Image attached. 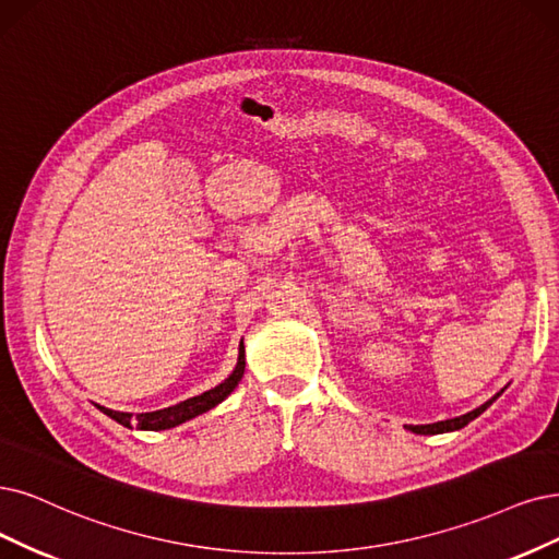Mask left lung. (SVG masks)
<instances>
[{"label": "left lung", "instance_id": "8db88e82", "mask_svg": "<svg viewBox=\"0 0 559 559\" xmlns=\"http://www.w3.org/2000/svg\"><path fill=\"white\" fill-rule=\"evenodd\" d=\"M504 391V389H502ZM502 391L500 394H495L490 401H486L481 407H477V409H472V412H467V415H463V417H456V419H447V421H438V424H426V426H407L412 432H417V436H438V432H451V430H461L463 426H467L472 419H477L481 412H486L495 401H498L500 396H502Z\"/></svg>", "mask_w": 559, "mask_h": 559}]
</instances>
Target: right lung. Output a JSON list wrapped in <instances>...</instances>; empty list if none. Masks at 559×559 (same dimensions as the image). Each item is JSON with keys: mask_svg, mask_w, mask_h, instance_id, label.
I'll use <instances>...</instances> for the list:
<instances>
[{"mask_svg": "<svg viewBox=\"0 0 559 559\" xmlns=\"http://www.w3.org/2000/svg\"><path fill=\"white\" fill-rule=\"evenodd\" d=\"M243 368H246V359H243V347H239V359H237V366L230 373V378H225L221 384H216L214 389L204 391V394L200 396H193V399H186L173 407H163V409H156V412H142V415H131V412H117V409H108V407H100L103 415H108L110 419H115L117 424L127 426V428H133L138 426L140 430H165V428H175L183 421H189L198 415H202V412L216 407L221 401H225L227 396L233 394L235 386L239 384V380L243 378Z\"/></svg>", "mask_w": 559, "mask_h": 559, "instance_id": "obj_1", "label": "right lung"}]
</instances>
